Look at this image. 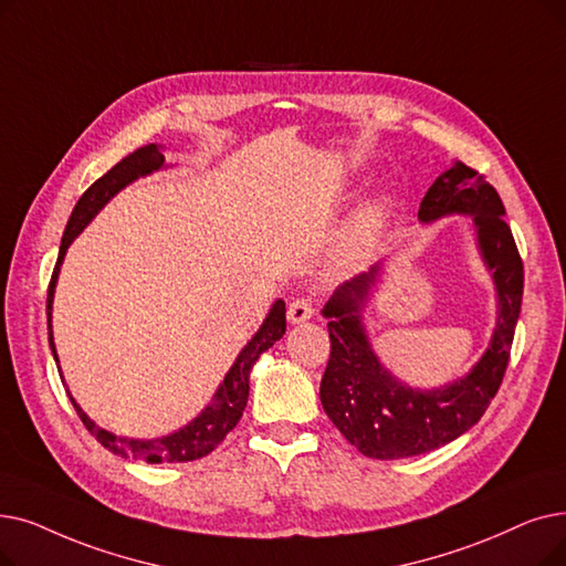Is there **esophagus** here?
Listing matches in <instances>:
<instances>
[{"label":"esophagus","mask_w":566,"mask_h":566,"mask_svg":"<svg viewBox=\"0 0 566 566\" xmlns=\"http://www.w3.org/2000/svg\"><path fill=\"white\" fill-rule=\"evenodd\" d=\"M314 314V307H312V301L307 298H296L293 303H289V310H286V318L291 324H305L307 318H312Z\"/></svg>","instance_id":"obj_1"}]
</instances>
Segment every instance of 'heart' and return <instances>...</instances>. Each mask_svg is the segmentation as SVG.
<instances>
[{
	"mask_svg": "<svg viewBox=\"0 0 566 566\" xmlns=\"http://www.w3.org/2000/svg\"><path fill=\"white\" fill-rule=\"evenodd\" d=\"M386 203L379 201L370 208H365L358 217L356 222L352 224V229L347 231V235L342 238V244H339V265H356L360 263L367 252L373 250V242H375V233L377 229L381 227V219L386 214Z\"/></svg>",
	"mask_w": 566,
	"mask_h": 566,
	"instance_id": "b5f03b06",
	"label": "heart"
}]
</instances>
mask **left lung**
<instances>
[{
  "label": "left lung",
  "instance_id": "left-lung-1",
  "mask_svg": "<svg viewBox=\"0 0 566 566\" xmlns=\"http://www.w3.org/2000/svg\"><path fill=\"white\" fill-rule=\"evenodd\" d=\"M449 214L472 217L481 259L497 291V326L485 354L464 377L421 390L381 365L360 314L379 263L344 282L322 310L328 318L331 358L318 396L335 428L367 458L396 460L449 444L479 423L504 379L523 303V259L504 222L500 193L462 161L432 182L419 208L426 224Z\"/></svg>",
  "mask_w": 566,
  "mask_h": 566
}]
</instances>
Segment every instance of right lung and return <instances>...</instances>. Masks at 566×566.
I'll return each instance as SVG.
<instances>
[{
  "instance_id": "obj_1",
  "label": "right lung",
  "mask_w": 566,
  "mask_h": 566,
  "mask_svg": "<svg viewBox=\"0 0 566 566\" xmlns=\"http://www.w3.org/2000/svg\"><path fill=\"white\" fill-rule=\"evenodd\" d=\"M159 168H164L161 147L155 145V143L138 147L136 153H132L129 157H125L119 164H115L106 176L96 180L81 196L76 208H73L69 222H66V229H64V235H62L60 256H57V263H55V270H53L51 286H48V307H45V312H48V342H51V352H53L55 363H60V360H57L55 342H53L51 314H53L55 284H57V277H60V265L64 261L69 244L92 222L96 214H99V210L113 199L117 191H122L127 185H132L134 180L143 178V176L155 174V170H159ZM284 331H286V307H284V301H275V305L270 307L265 322L261 324L256 335L248 344H244V349L238 354V358L231 365V370L227 373L224 381L219 384L217 392L212 396V402L199 416H196L191 423H187L178 432H170L161 439L117 437V434L96 426L90 419V416L81 409V405L73 400L69 390H66V396H69L73 409L78 411L83 426L96 437V441H99V444L106 447L108 451L122 455V458H136V460H145V462H189V460H199V458L212 453L219 444H222L224 437L240 421V416H242L244 407H248V398H250V373H252V367L259 360V356L265 349L273 347V344L284 335ZM57 370H60V365H57Z\"/></svg>"
}]
</instances>
